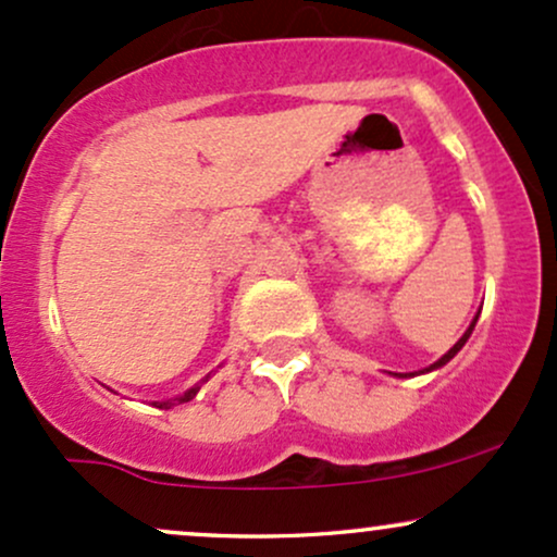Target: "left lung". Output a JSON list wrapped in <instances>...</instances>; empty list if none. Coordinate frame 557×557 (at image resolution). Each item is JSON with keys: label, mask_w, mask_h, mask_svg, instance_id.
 <instances>
[{"label": "left lung", "mask_w": 557, "mask_h": 557, "mask_svg": "<svg viewBox=\"0 0 557 557\" xmlns=\"http://www.w3.org/2000/svg\"><path fill=\"white\" fill-rule=\"evenodd\" d=\"M476 319H479V314L474 317V322H471V324H469V330H466V332H463V335H461V341H458L456 345H453V348H450V350H447V354L443 356V359H440V361H434V363H432V367H426V369H424V372H432V369H440V367H445V363H447V361H450V359H453V356H456V354H458V350H461V348H463V345H466V341H469V337H471V330H474Z\"/></svg>", "instance_id": "left-lung-1"}]
</instances>
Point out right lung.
Returning <instances> with one entry per match:
<instances>
[{
    "instance_id": "1",
    "label": "right lung",
    "mask_w": 557,
    "mask_h": 557,
    "mask_svg": "<svg viewBox=\"0 0 557 557\" xmlns=\"http://www.w3.org/2000/svg\"><path fill=\"white\" fill-rule=\"evenodd\" d=\"M196 393H198V387H190L188 393L181 395V398H175V400H164V403H154V406H157V408H170V406H175V403H188L190 398H194Z\"/></svg>"
}]
</instances>
